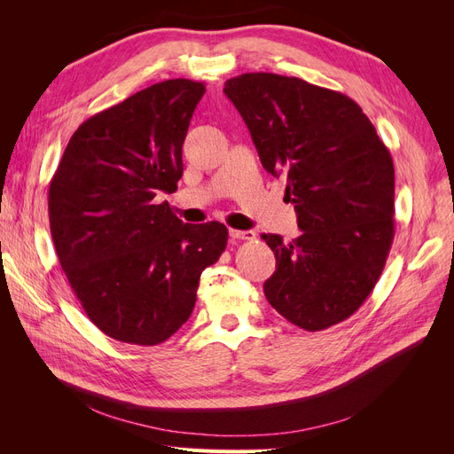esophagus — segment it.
I'll list each match as a JSON object with an SVG mask.
<instances>
[{
    "label": "esophagus",
    "mask_w": 454,
    "mask_h": 454,
    "mask_svg": "<svg viewBox=\"0 0 454 454\" xmlns=\"http://www.w3.org/2000/svg\"><path fill=\"white\" fill-rule=\"evenodd\" d=\"M229 235H231V239H235V240H254V239H255V232H254V231L231 229Z\"/></svg>",
    "instance_id": "esophagus-1"
}]
</instances>
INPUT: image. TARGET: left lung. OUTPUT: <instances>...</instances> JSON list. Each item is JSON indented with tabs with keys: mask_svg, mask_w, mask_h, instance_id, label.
Here are the masks:
<instances>
[{
	"mask_svg": "<svg viewBox=\"0 0 454 454\" xmlns=\"http://www.w3.org/2000/svg\"><path fill=\"white\" fill-rule=\"evenodd\" d=\"M248 127L261 164L284 174L303 231L284 242L265 297L286 320L320 332L362 307L394 239V162L348 96L277 74H242L223 89Z\"/></svg>",
	"mask_w": 454,
	"mask_h": 454,
	"instance_id": "1",
	"label": "left lung"
}]
</instances>
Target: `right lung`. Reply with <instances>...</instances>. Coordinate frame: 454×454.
I'll return each instance as SVG.
<instances>
[{"instance_id":"right-lung-1","label":"right lung","mask_w":454,"mask_h":454,"mask_svg":"<svg viewBox=\"0 0 454 454\" xmlns=\"http://www.w3.org/2000/svg\"><path fill=\"white\" fill-rule=\"evenodd\" d=\"M204 92L168 79L92 115L51 180V235L67 282L90 322L121 342L172 337L195 309L202 270L227 246L223 223H184L157 199L177 189Z\"/></svg>"}]
</instances>
